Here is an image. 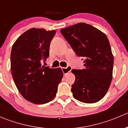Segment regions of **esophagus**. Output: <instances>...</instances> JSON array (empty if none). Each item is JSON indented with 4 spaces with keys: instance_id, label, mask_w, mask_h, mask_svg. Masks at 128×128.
Masks as SVG:
<instances>
[{
    "instance_id": "34e87169",
    "label": "esophagus",
    "mask_w": 128,
    "mask_h": 128,
    "mask_svg": "<svg viewBox=\"0 0 128 128\" xmlns=\"http://www.w3.org/2000/svg\"><path fill=\"white\" fill-rule=\"evenodd\" d=\"M71 70L72 68L70 66H68L67 68H62V70L64 74H67L71 71Z\"/></svg>"
}]
</instances>
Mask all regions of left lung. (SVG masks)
Returning <instances> with one entry per match:
<instances>
[{
    "label": "left lung",
    "mask_w": 128,
    "mask_h": 128,
    "mask_svg": "<svg viewBox=\"0 0 128 128\" xmlns=\"http://www.w3.org/2000/svg\"><path fill=\"white\" fill-rule=\"evenodd\" d=\"M76 54L84 58L82 70L71 71L76 76L72 85L74 98L81 102L100 101L108 90L113 76V55L106 34L85 23L60 30Z\"/></svg>",
    "instance_id": "left-lung-1"
}]
</instances>
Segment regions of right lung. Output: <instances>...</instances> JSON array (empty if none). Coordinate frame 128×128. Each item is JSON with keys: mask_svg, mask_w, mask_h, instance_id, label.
Wrapping results in <instances>:
<instances>
[{"mask_svg": "<svg viewBox=\"0 0 128 128\" xmlns=\"http://www.w3.org/2000/svg\"><path fill=\"white\" fill-rule=\"evenodd\" d=\"M55 30L31 28L15 41L10 54L11 71L16 88L23 97L34 104L53 100L63 77L60 68L51 69L41 62L50 55Z\"/></svg>", "mask_w": 128, "mask_h": 128, "instance_id": "1", "label": "right lung"}]
</instances>
